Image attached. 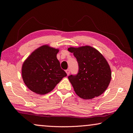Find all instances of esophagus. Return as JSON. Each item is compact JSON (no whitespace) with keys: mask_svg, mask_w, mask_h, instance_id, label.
<instances>
[{"mask_svg":"<svg viewBox=\"0 0 133 133\" xmlns=\"http://www.w3.org/2000/svg\"><path fill=\"white\" fill-rule=\"evenodd\" d=\"M66 72L67 75H69V74H70V70H69V69H67L66 70Z\"/></svg>","mask_w":133,"mask_h":133,"instance_id":"obj_1","label":"esophagus"}]
</instances>
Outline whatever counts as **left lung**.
Here are the masks:
<instances>
[{"label":"left lung","mask_w":133,"mask_h":133,"mask_svg":"<svg viewBox=\"0 0 133 133\" xmlns=\"http://www.w3.org/2000/svg\"><path fill=\"white\" fill-rule=\"evenodd\" d=\"M68 50L73 53L78 65L77 75L68 76L76 93L87 100L102 94L111 78V69L107 60L91 46L70 48Z\"/></svg>","instance_id":"1"}]
</instances>
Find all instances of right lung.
I'll return each instance as SVG.
<instances>
[{
    "instance_id": "1",
    "label": "right lung",
    "mask_w": 133,
    "mask_h": 133,
    "mask_svg": "<svg viewBox=\"0 0 133 133\" xmlns=\"http://www.w3.org/2000/svg\"><path fill=\"white\" fill-rule=\"evenodd\" d=\"M58 52V49L44 45L33 51L24 61L22 78L31 91L39 94L48 93L67 76L56 57Z\"/></svg>"
}]
</instances>
